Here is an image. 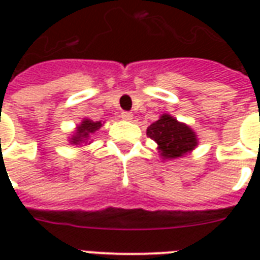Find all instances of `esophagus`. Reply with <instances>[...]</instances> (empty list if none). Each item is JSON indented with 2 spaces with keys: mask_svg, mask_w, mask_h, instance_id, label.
Instances as JSON below:
<instances>
[{
  "mask_svg": "<svg viewBox=\"0 0 260 260\" xmlns=\"http://www.w3.org/2000/svg\"><path fill=\"white\" fill-rule=\"evenodd\" d=\"M121 118L125 120V121H131L134 118V114L131 113V112H121Z\"/></svg>",
  "mask_w": 260,
  "mask_h": 260,
  "instance_id": "34e87169",
  "label": "esophagus"
}]
</instances>
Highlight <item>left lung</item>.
<instances>
[{
	"mask_svg": "<svg viewBox=\"0 0 260 260\" xmlns=\"http://www.w3.org/2000/svg\"><path fill=\"white\" fill-rule=\"evenodd\" d=\"M147 136L158 144L162 159L181 158L198 144L197 135L189 125L166 113L147 128Z\"/></svg>",
	"mask_w": 260,
	"mask_h": 260,
	"instance_id": "8db88e82",
	"label": "left lung"
}]
</instances>
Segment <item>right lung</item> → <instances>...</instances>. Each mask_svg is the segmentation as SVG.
<instances>
[{"label":"right lung","mask_w":260,"mask_h":260,"mask_svg":"<svg viewBox=\"0 0 260 260\" xmlns=\"http://www.w3.org/2000/svg\"><path fill=\"white\" fill-rule=\"evenodd\" d=\"M101 126V121H93V120H90V118H83L82 122L77 126L75 134L70 138V144H75V146H79V144H82V143L87 144V140L90 139V136L93 134H95Z\"/></svg>","instance_id":"1"}]
</instances>
